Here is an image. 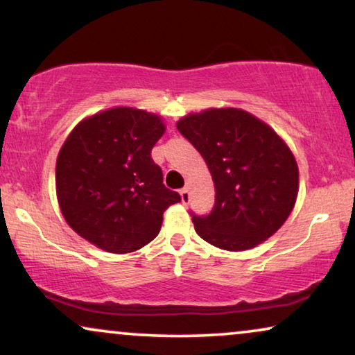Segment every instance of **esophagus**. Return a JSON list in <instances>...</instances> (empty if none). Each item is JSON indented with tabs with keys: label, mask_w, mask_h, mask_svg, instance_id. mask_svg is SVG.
Wrapping results in <instances>:
<instances>
[{
	"label": "esophagus",
	"mask_w": 355,
	"mask_h": 355,
	"mask_svg": "<svg viewBox=\"0 0 355 355\" xmlns=\"http://www.w3.org/2000/svg\"><path fill=\"white\" fill-rule=\"evenodd\" d=\"M180 196H182V202L187 204L189 201V189L188 188L180 189Z\"/></svg>",
	"instance_id": "34e87169"
}]
</instances>
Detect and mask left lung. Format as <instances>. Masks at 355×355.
I'll list each match as a JSON object with an SVG mask.
<instances>
[{
    "label": "left lung",
    "instance_id": "1",
    "mask_svg": "<svg viewBox=\"0 0 355 355\" xmlns=\"http://www.w3.org/2000/svg\"><path fill=\"white\" fill-rule=\"evenodd\" d=\"M178 132L206 161L216 187L207 216L191 212L204 241L246 251L270 238L291 214L297 196V164L273 130L241 109L189 114Z\"/></svg>",
    "mask_w": 355,
    "mask_h": 355
}]
</instances>
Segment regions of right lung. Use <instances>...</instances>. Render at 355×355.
<instances>
[{
	"label": "right lung",
	"mask_w": 355,
	"mask_h": 355,
	"mask_svg": "<svg viewBox=\"0 0 355 355\" xmlns=\"http://www.w3.org/2000/svg\"><path fill=\"white\" fill-rule=\"evenodd\" d=\"M164 132L157 116L132 107L94 114L72 130L58 156L56 191L73 232L114 254L157 236L166 209L182 201L151 157Z\"/></svg>",
	"instance_id": "1"
}]
</instances>
